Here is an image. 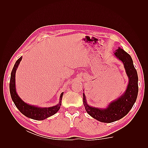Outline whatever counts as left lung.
I'll return each mask as SVG.
<instances>
[{"instance_id": "obj_1", "label": "left lung", "mask_w": 148, "mask_h": 148, "mask_svg": "<svg viewBox=\"0 0 148 148\" xmlns=\"http://www.w3.org/2000/svg\"><path fill=\"white\" fill-rule=\"evenodd\" d=\"M114 55L123 62L129 82L126 91L118 99L110 102L106 109L89 106L83 95V104L87 113L101 122L111 123L119 120L126 115L136 102L138 92V78L131 56L122 49L119 47Z\"/></svg>"}]
</instances>
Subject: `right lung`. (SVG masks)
I'll use <instances>...</instances> for the list:
<instances>
[{"label":"right lung","mask_w":148,"mask_h":148,"mask_svg":"<svg viewBox=\"0 0 148 148\" xmlns=\"http://www.w3.org/2000/svg\"><path fill=\"white\" fill-rule=\"evenodd\" d=\"M22 59V57H20L16 62L12 69L10 81V92L12 101L14 102L21 114L26 117L36 120H42L57 113L60 108L62 96L64 92H62L60 96V101L57 105L50 107H39L25 103L18 95L15 88V73L16 70Z\"/></svg>","instance_id":"1"}]
</instances>
